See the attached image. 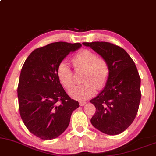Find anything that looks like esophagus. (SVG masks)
Listing matches in <instances>:
<instances>
[{"label":"esophagus","instance_id":"34e87169","mask_svg":"<svg viewBox=\"0 0 156 156\" xmlns=\"http://www.w3.org/2000/svg\"><path fill=\"white\" fill-rule=\"evenodd\" d=\"M86 103H87V102H84V101H82V102H80L79 104H80V106H83V105H85L86 104Z\"/></svg>","mask_w":156,"mask_h":156}]
</instances>
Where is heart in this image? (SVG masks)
I'll return each instance as SVG.
<instances>
[{"mask_svg":"<svg viewBox=\"0 0 156 156\" xmlns=\"http://www.w3.org/2000/svg\"><path fill=\"white\" fill-rule=\"evenodd\" d=\"M73 62L76 69H85L82 81L84 83L74 86L69 90V94L73 98L84 100L95 94L97 88L102 89L108 80L110 68L102 58H97L92 51H80L73 57ZM57 77L62 85L67 89L73 85L72 69L67 61H62L58 65Z\"/></svg>","mask_w":156,"mask_h":156,"instance_id":"heart-1","label":"heart"}]
</instances>
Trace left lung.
<instances>
[{"mask_svg": "<svg viewBox=\"0 0 156 156\" xmlns=\"http://www.w3.org/2000/svg\"><path fill=\"white\" fill-rule=\"evenodd\" d=\"M83 44L100 55L110 68L104 89L90 100L96 108L91 124L104 134H121L134 121L141 99V80L136 65L123 48L110 43Z\"/></svg>", "mask_w": 156, "mask_h": 156, "instance_id": "left-lung-1", "label": "left lung"}]
</instances>
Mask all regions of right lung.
<instances>
[{
	"label": "right lung",
	"mask_w": 156,
	"mask_h": 156,
	"mask_svg": "<svg viewBox=\"0 0 156 156\" xmlns=\"http://www.w3.org/2000/svg\"><path fill=\"white\" fill-rule=\"evenodd\" d=\"M79 43L56 42L33 51L24 62L17 89L19 109L24 125L42 140H53L66 130L72 112L79 107L64 90L58 65Z\"/></svg>",
	"instance_id": "1"
}]
</instances>
